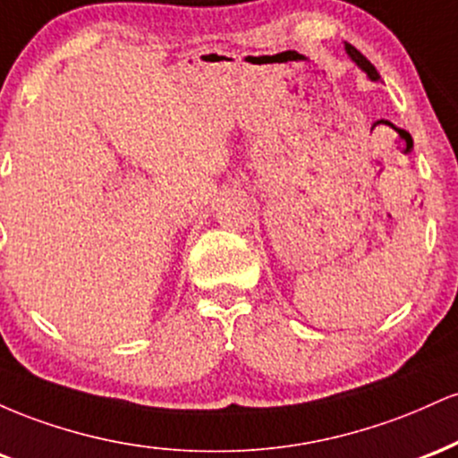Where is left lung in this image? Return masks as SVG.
Returning <instances> with one entry per match:
<instances>
[{
    "label": "left lung",
    "mask_w": 458,
    "mask_h": 458,
    "mask_svg": "<svg viewBox=\"0 0 458 458\" xmlns=\"http://www.w3.org/2000/svg\"><path fill=\"white\" fill-rule=\"evenodd\" d=\"M344 49H346V54H349L351 57H353L355 64L360 66L361 71H366V75H368V77L375 79V81H377V79H379V72H377V68L370 64V60H368V57H366L364 54H360V51H357L355 47H353V45H349V43H344Z\"/></svg>",
    "instance_id": "obj_1"
}]
</instances>
